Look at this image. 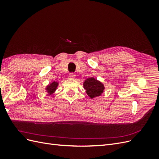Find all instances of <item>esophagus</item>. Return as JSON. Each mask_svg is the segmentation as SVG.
<instances>
[{
	"instance_id": "1",
	"label": "esophagus",
	"mask_w": 159,
	"mask_h": 159,
	"mask_svg": "<svg viewBox=\"0 0 159 159\" xmlns=\"http://www.w3.org/2000/svg\"><path fill=\"white\" fill-rule=\"evenodd\" d=\"M75 75L74 74H70L69 75V78L70 79H75Z\"/></svg>"
}]
</instances>
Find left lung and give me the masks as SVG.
I'll list each match as a JSON object with an SVG mask.
<instances>
[{
	"instance_id": "obj_1",
	"label": "left lung",
	"mask_w": 159,
	"mask_h": 159,
	"mask_svg": "<svg viewBox=\"0 0 159 159\" xmlns=\"http://www.w3.org/2000/svg\"><path fill=\"white\" fill-rule=\"evenodd\" d=\"M84 88L91 99L100 96L103 93L105 89L104 85L100 81L95 79L93 77L84 81Z\"/></svg>"
}]
</instances>
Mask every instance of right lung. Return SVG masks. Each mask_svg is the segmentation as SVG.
Segmentation results:
<instances>
[{
	"label": "right lung",
	"instance_id": "obj_1",
	"mask_svg": "<svg viewBox=\"0 0 159 159\" xmlns=\"http://www.w3.org/2000/svg\"><path fill=\"white\" fill-rule=\"evenodd\" d=\"M58 84H59L58 82L54 81H52V83H50V84L48 85L46 88V91L48 93V95H50L54 93L56 91L57 86H58Z\"/></svg>",
	"mask_w": 159,
	"mask_h": 159
}]
</instances>
